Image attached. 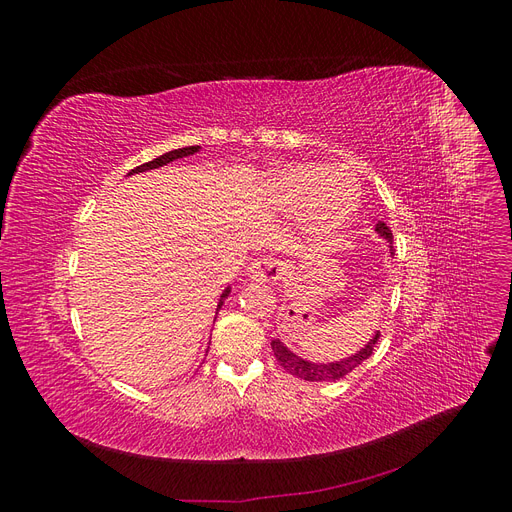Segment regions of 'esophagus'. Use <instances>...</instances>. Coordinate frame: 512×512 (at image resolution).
I'll return each mask as SVG.
<instances>
[{"label": "esophagus", "mask_w": 512, "mask_h": 512, "mask_svg": "<svg viewBox=\"0 0 512 512\" xmlns=\"http://www.w3.org/2000/svg\"><path fill=\"white\" fill-rule=\"evenodd\" d=\"M247 280L260 282V284H275L277 280H282V267L280 262L273 258H258L254 260L250 267H247Z\"/></svg>", "instance_id": "34e87169"}]
</instances>
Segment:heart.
<instances>
[{
    "mask_svg": "<svg viewBox=\"0 0 512 512\" xmlns=\"http://www.w3.org/2000/svg\"><path fill=\"white\" fill-rule=\"evenodd\" d=\"M269 203L284 213L309 211L312 235L329 241L344 232L361 203L359 181L344 168L314 162L288 164L269 177Z\"/></svg>",
    "mask_w": 512,
    "mask_h": 512,
    "instance_id": "1",
    "label": "heart"
}]
</instances>
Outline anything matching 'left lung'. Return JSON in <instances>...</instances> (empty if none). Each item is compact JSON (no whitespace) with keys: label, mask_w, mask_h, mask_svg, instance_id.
I'll return each instance as SVG.
<instances>
[{"label":"left lung","mask_w":512,"mask_h":512,"mask_svg":"<svg viewBox=\"0 0 512 512\" xmlns=\"http://www.w3.org/2000/svg\"><path fill=\"white\" fill-rule=\"evenodd\" d=\"M376 235H378V239H382L386 243V247H389V254L393 258V254H395L393 252V232L389 230V226H386L384 222H378ZM378 342H380V331H376V335L371 337L367 344H363L359 350L344 356V359H335V361H309V359H305V356H299L297 352L290 350L280 335H275L271 339V348H273L275 359L280 361V365L288 371V374L297 376L301 380H307V382H331V380L344 378L354 367L365 363L369 356L374 354V348Z\"/></svg>","instance_id":"left-lung-1"}]
</instances>
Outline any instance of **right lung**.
I'll return each mask as SVG.
<instances>
[{
	"instance_id": "right-lung-1",
	"label": "right lung",
	"mask_w": 512,
	"mask_h": 512,
	"mask_svg": "<svg viewBox=\"0 0 512 512\" xmlns=\"http://www.w3.org/2000/svg\"><path fill=\"white\" fill-rule=\"evenodd\" d=\"M198 151H203V147H200V145H192V147H183V149H173V151H168V153H162V156L156 158V160H151V162H147V164L136 166L134 170H130L128 175H138V173H147V170H153V168H162V166H166V164H170V162H175V160L194 156V153H198ZM228 294H230V286H226V290L220 294L218 309H215V316H218V312L222 309L224 301L228 299Z\"/></svg>"
}]
</instances>
